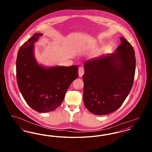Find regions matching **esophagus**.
<instances>
[{
    "label": "esophagus",
    "instance_id": "obj_1",
    "mask_svg": "<svg viewBox=\"0 0 152 152\" xmlns=\"http://www.w3.org/2000/svg\"><path fill=\"white\" fill-rule=\"evenodd\" d=\"M84 73V68L82 67V66H80V67H79V76L81 77L83 76Z\"/></svg>",
    "mask_w": 152,
    "mask_h": 152
}]
</instances>
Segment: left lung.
Returning a JSON list of instances; mask_svg holds the SVG:
<instances>
[{
  "mask_svg": "<svg viewBox=\"0 0 152 152\" xmlns=\"http://www.w3.org/2000/svg\"><path fill=\"white\" fill-rule=\"evenodd\" d=\"M116 52L87 60L84 64L83 100L87 109L106 115L119 108L130 93L136 58L132 46L120 37Z\"/></svg>",
  "mask_w": 152,
  "mask_h": 152,
  "instance_id": "1",
  "label": "left lung"
}]
</instances>
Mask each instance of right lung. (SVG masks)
<instances>
[{
    "instance_id": "add662e5",
    "label": "right lung",
    "mask_w": 152,
    "mask_h": 152,
    "mask_svg": "<svg viewBox=\"0 0 152 152\" xmlns=\"http://www.w3.org/2000/svg\"><path fill=\"white\" fill-rule=\"evenodd\" d=\"M43 34L36 33L20 48L16 58V79L22 96L31 108L40 113L54 110L63 101L68 88L78 77V66L39 64L34 44Z\"/></svg>"
}]
</instances>
